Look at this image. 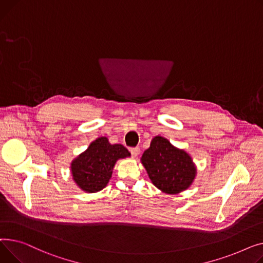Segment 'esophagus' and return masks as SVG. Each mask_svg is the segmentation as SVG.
I'll return each mask as SVG.
<instances>
[{
	"mask_svg": "<svg viewBox=\"0 0 263 263\" xmlns=\"http://www.w3.org/2000/svg\"><path fill=\"white\" fill-rule=\"evenodd\" d=\"M139 152H140V148H139V147L130 148V154H132L133 157H137L139 155Z\"/></svg>",
	"mask_w": 263,
	"mask_h": 263,
	"instance_id": "obj_1",
	"label": "esophagus"
}]
</instances>
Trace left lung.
<instances>
[{
	"label": "left lung",
	"mask_w": 263,
	"mask_h": 263,
	"mask_svg": "<svg viewBox=\"0 0 263 263\" xmlns=\"http://www.w3.org/2000/svg\"><path fill=\"white\" fill-rule=\"evenodd\" d=\"M141 161L152 182L168 194L186 190L195 177L196 168L188 154L159 136L153 139Z\"/></svg>",
	"instance_id": "1"
}]
</instances>
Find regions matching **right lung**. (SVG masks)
Segmentation results:
<instances>
[{
    "instance_id": "1",
    "label": "right lung",
    "mask_w": 263,
    "mask_h": 263,
    "mask_svg": "<svg viewBox=\"0 0 263 263\" xmlns=\"http://www.w3.org/2000/svg\"><path fill=\"white\" fill-rule=\"evenodd\" d=\"M128 156L130 153L126 147L110 144L105 137L98 138L72 162L73 179L84 191L98 192L109 181L116 161Z\"/></svg>"
}]
</instances>
